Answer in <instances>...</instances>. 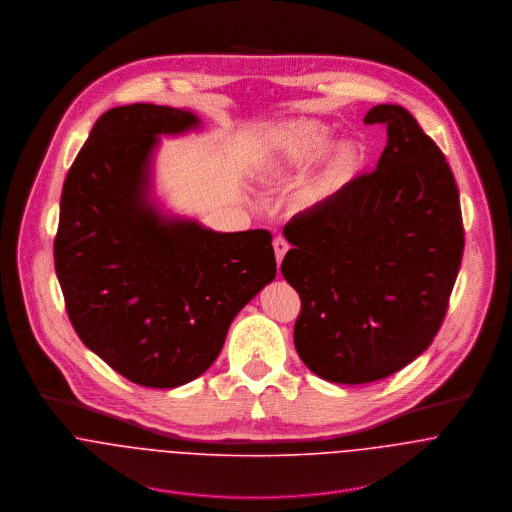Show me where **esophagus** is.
Wrapping results in <instances>:
<instances>
[{"mask_svg": "<svg viewBox=\"0 0 512 512\" xmlns=\"http://www.w3.org/2000/svg\"><path fill=\"white\" fill-rule=\"evenodd\" d=\"M288 250H290L288 240H286V238H282V236H276V238H274V252H276L278 266L282 264V260H284V256H286V252H288Z\"/></svg>", "mask_w": 512, "mask_h": 512, "instance_id": "34e87169", "label": "esophagus"}]
</instances>
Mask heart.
Wrapping results in <instances>:
<instances>
[{
	"label": "heart",
	"mask_w": 512,
	"mask_h": 512,
	"mask_svg": "<svg viewBox=\"0 0 512 512\" xmlns=\"http://www.w3.org/2000/svg\"><path fill=\"white\" fill-rule=\"evenodd\" d=\"M333 146L331 130L317 120H297L286 126L274 140L268 159L270 169H284L286 165H309L321 159ZM357 159L351 146H341L335 151V165L345 169Z\"/></svg>",
	"instance_id": "heart-1"
}]
</instances>
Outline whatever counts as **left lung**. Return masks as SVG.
<instances>
[{"instance_id": "left-lung-1", "label": "left lung", "mask_w": 512, "mask_h": 512, "mask_svg": "<svg viewBox=\"0 0 512 512\" xmlns=\"http://www.w3.org/2000/svg\"><path fill=\"white\" fill-rule=\"evenodd\" d=\"M365 124L386 126L372 173L297 213L282 274L301 299L299 359L339 384L386 378L438 335L463 256L453 173L416 118L378 104Z\"/></svg>"}]
</instances>
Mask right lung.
Listing matches in <instances>:
<instances>
[{
	"instance_id": "obj_1",
	"label": "right lung",
	"mask_w": 512,
	"mask_h": 512,
	"mask_svg": "<svg viewBox=\"0 0 512 512\" xmlns=\"http://www.w3.org/2000/svg\"><path fill=\"white\" fill-rule=\"evenodd\" d=\"M199 124L171 106L104 112L61 195L55 270L74 331L106 365L149 388L201 376L236 313L276 278L268 230L215 232L163 217L151 203L157 138Z\"/></svg>"
}]
</instances>
